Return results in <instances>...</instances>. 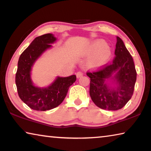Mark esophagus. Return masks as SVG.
Masks as SVG:
<instances>
[{
	"mask_svg": "<svg viewBox=\"0 0 151 151\" xmlns=\"http://www.w3.org/2000/svg\"><path fill=\"white\" fill-rule=\"evenodd\" d=\"M76 77H77V78H81V76H83V74L81 72H78V73H76Z\"/></svg>",
	"mask_w": 151,
	"mask_h": 151,
	"instance_id": "obj_1",
	"label": "esophagus"
}]
</instances>
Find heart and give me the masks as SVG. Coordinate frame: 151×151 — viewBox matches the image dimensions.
I'll return each mask as SVG.
<instances>
[{
    "instance_id": "b5f03b06",
    "label": "heart",
    "mask_w": 151,
    "mask_h": 151,
    "mask_svg": "<svg viewBox=\"0 0 151 151\" xmlns=\"http://www.w3.org/2000/svg\"><path fill=\"white\" fill-rule=\"evenodd\" d=\"M111 49L105 41L97 39L92 41L84 51V55L90 56L86 60V66L91 69L103 66L111 55Z\"/></svg>"
}]
</instances>
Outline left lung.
Segmentation results:
<instances>
[{
    "mask_svg": "<svg viewBox=\"0 0 151 151\" xmlns=\"http://www.w3.org/2000/svg\"><path fill=\"white\" fill-rule=\"evenodd\" d=\"M114 57L112 64L96 72L87 73L91 78L90 96L102 109H121L131 99L137 80L132 56L121 38L116 37Z\"/></svg>",
    "mask_w": 151,
    "mask_h": 151,
    "instance_id": "left-lung-1",
    "label": "left lung"
}]
</instances>
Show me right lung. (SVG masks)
Returning a JSON list of instances; mask_svg holds the SVG:
<instances>
[{
    "mask_svg": "<svg viewBox=\"0 0 151 151\" xmlns=\"http://www.w3.org/2000/svg\"><path fill=\"white\" fill-rule=\"evenodd\" d=\"M57 39L48 33L35 38L20 55L15 77L20 99L35 111H45L58 106L63 103L68 88L76 81V75L66 77L57 76L54 81L45 87L36 86L31 78V71L37 60Z\"/></svg>",
    "mask_w": 151,
    "mask_h": 151,
    "instance_id": "1",
    "label": "right lung"
}]
</instances>
